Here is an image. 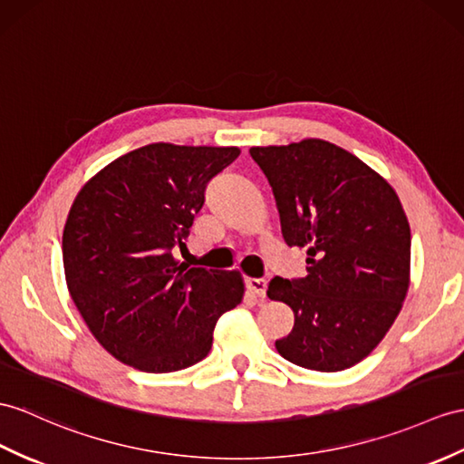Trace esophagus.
<instances>
[{
  "label": "esophagus",
  "instance_id": "obj_1",
  "mask_svg": "<svg viewBox=\"0 0 464 464\" xmlns=\"http://www.w3.org/2000/svg\"><path fill=\"white\" fill-rule=\"evenodd\" d=\"M246 287L250 293H254V295L257 297H266V291H267V281L262 279V277H250L246 279Z\"/></svg>",
  "mask_w": 464,
  "mask_h": 464
}]
</instances>
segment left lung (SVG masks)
Segmentation results:
<instances>
[{
    "instance_id": "left-lung-1",
    "label": "left lung",
    "mask_w": 464,
    "mask_h": 464,
    "mask_svg": "<svg viewBox=\"0 0 464 464\" xmlns=\"http://www.w3.org/2000/svg\"><path fill=\"white\" fill-rule=\"evenodd\" d=\"M250 155L274 190L287 246L307 250V276L269 281L267 297L295 313L277 353L317 372L358 364L386 336L410 287L411 234L398 195L324 140L252 147Z\"/></svg>"
}]
</instances>
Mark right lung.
Listing matches in <instances>:
<instances>
[{
    "instance_id": "right-lung-1",
    "label": "right lung",
    "mask_w": 464,
    "mask_h": 464,
    "mask_svg": "<svg viewBox=\"0 0 464 464\" xmlns=\"http://www.w3.org/2000/svg\"><path fill=\"white\" fill-rule=\"evenodd\" d=\"M238 155V147L150 143L76 195L63 232L66 285L90 333L120 362L151 374L193 366L210 353L220 314L240 304V271L173 257L208 180Z\"/></svg>"
}]
</instances>
